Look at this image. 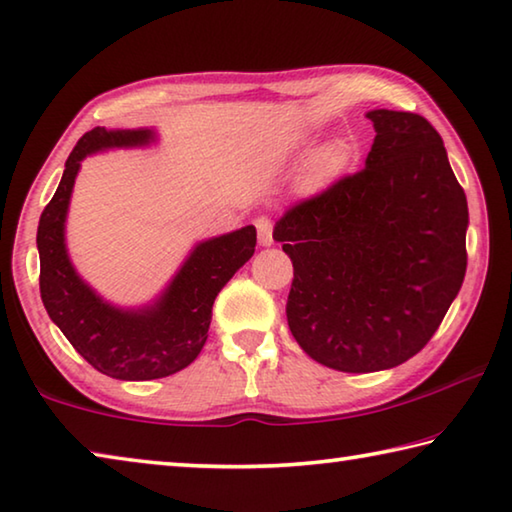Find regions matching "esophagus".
Listing matches in <instances>:
<instances>
[{"label":"esophagus","mask_w":512,"mask_h":512,"mask_svg":"<svg viewBox=\"0 0 512 512\" xmlns=\"http://www.w3.org/2000/svg\"><path fill=\"white\" fill-rule=\"evenodd\" d=\"M255 228H257V239L262 246H271L273 244V221L268 216H257L255 219Z\"/></svg>","instance_id":"1"}]
</instances>
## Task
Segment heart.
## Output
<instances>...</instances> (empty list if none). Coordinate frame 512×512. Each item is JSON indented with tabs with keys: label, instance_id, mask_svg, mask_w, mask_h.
I'll return each instance as SVG.
<instances>
[{
	"label": "heart",
	"instance_id": "heart-1",
	"mask_svg": "<svg viewBox=\"0 0 512 512\" xmlns=\"http://www.w3.org/2000/svg\"><path fill=\"white\" fill-rule=\"evenodd\" d=\"M352 151L343 140L325 142L309 155L300 171V189L307 194H318L332 187L350 167Z\"/></svg>",
	"mask_w": 512,
	"mask_h": 512
}]
</instances>
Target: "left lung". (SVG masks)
Returning <instances> with one entry per match:
<instances>
[{
  "instance_id": "1",
  "label": "left lung",
  "mask_w": 512,
  "mask_h": 512,
  "mask_svg": "<svg viewBox=\"0 0 512 512\" xmlns=\"http://www.w3.org/2000/svg\"><path fill=\"white\" fill-rule=\"evenodd\" d=\"M368 119L377 135L366 167L293 203L273 230L293 264V339L341 372L418 354L467 268V198L443 137L415 112L370 110Z\"/></svg>"
}]
</instances>
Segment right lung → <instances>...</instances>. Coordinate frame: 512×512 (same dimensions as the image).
Returning <instances> with one entry per match:
<instances>
[{"mask_svg": "<svg viewBox=\"0 0 512 512\" xmlns=\"http://www.w3.org/2000/svg\"><path fill=\"white\" fill-rule=\"evenodd\" d=\"M151 140V131L92 128L85 133L69 153L54 198L42 210L36 239L40 298L49 318L92 368L124 381L169 377L198 357L207 341L214 298L253 257L257 244L253 225L198 244L153 307L126 311L103 302L67 257L65 216L74 178L85 155Z\"/></svg>", "mask_w": 512, "mask_h": 512, "instance_id": "right-lung-1", "label": "right lung"}]
</instances>
